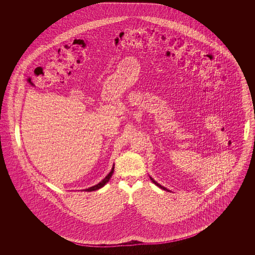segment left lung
<instances>
[{
  "instance_id": "left-lung-1",
  "label": "left lung",
  "mask_w": 255,
  "mask_h": 255,
  "mask_svg": "<svg viewBox=\"0 0 255 255\" xmlns=\"http://www.w3.org/2000/svg\"><path fill=\"white\" fill-rule=\"evenodd\" d=\"M150 179H151V181H152V182H154V183H155V184H156V185H157V186H158V187H160V188H161V189H163V190H165V191H169V190H168V189H167V188H165V187H164V186H162V185H160V184H159V183H158V182H156V181H155V180H154V179H152V178H151V177H150Z\"/></svg>"
}]
</instances>
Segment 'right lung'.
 Segmentation results:
<instances>
[{
	"mask_svg": "<svg viewBox=\"0 0 255 255\" xmlns=\"http://www.w3.org/2000/svg\"><path fill=\"white\" fill-rule=\"evenodd\" d=\"M114 170H115V165L113 166V168L111 170V172H110L109 174L101 181V182H99V183H97L96 185H94V186H92V187H90V188H87L85 190H83V191H87V192H91V191H96L97 189H99V188H101V187H103L107 182H109L110 179H111V177H112V175H113V173H114Z\"/></svg>",
	"mask_w": 255,
	"mask_h": 255,
	"instance_id": "right-lung-1",
	"label": "right lung"
}]
</instances>
